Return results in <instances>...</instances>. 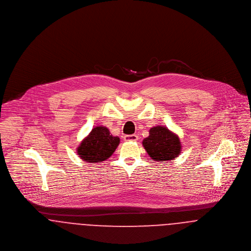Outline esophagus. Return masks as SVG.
<instances>
[{"label":"esophagus","instance_id":"1","mask_svg":"<svg viewBox=\"0 0 251 251\" xmlns=\"http://www.w3.org/2000/svg\"><path fill=\"white\" fill-rule=\"evenodd\" d=\"M138 136L137 135H126L124 136V140L125 141H136L138 140Z\"/></svg>","mask_w":251,"mask_h":251}]
</instances>
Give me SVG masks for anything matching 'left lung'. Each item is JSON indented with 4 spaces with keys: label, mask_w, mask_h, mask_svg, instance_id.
Segmentation results:
<instances>
[{
    "label": "left lung",
    "mask_w": 251,
    "mask_h": 251,
    "mask_svg": "<svg viewBox=\"0 0 251 251\" xmlns=\"http://www.w3.org/2000/svg\"><path fill=\"white\" fill-rule=\"evenodd\" d=\"M142 145L153 161L167 162L181 153L179 137L167 127L156 126L150 129L149 137L142 140Z\"/></svg>",
    "instance_id": "8db88e82"
}]
</instances>
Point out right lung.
I'll return each instance as SVG.
<instances>
[{
    "label": "right lung",
    "mask_w": 251,
    "mask_h": 251,
    "mask_svg": "<svg viewBox=\"0 0 251 251\" xmlns=\"http://www.w3.org/2000/svg\"><path fill=\"white\" fill-rule=\"evenodd\" d=\"M119 142V138L112 136L107 127L97 126L83 139L77 148V153L84 162L92 164L103 162L112 156Z\"/></svg>",
    "instance_id": "1"
}]
</instances>
